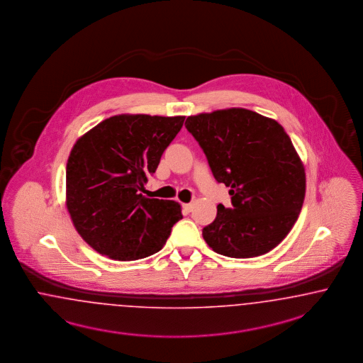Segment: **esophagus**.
Segmentation results:
<instances>
[{
	"mask_svg": "<svg viewBox=\"0 0 363 363\" xmlns=\"http://www.w3.org/2000/svg\"><path fill=\"white\" fill-rule=\"evenodd\" d=\"M182 208L185 212H190L191 211V203H182Z\"/></svg>",
	"mask_w": 363,
	"mask_h": 363,
	"instance_id": "esophagus-1",
	"label": "esophagus"
}]
</instances>
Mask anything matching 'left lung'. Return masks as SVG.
I'll list each match as a JSON object with an SVG mask.
<instances>
[{"label":"left lung","mask_w":363,"mask_h":363,"mask_svg":"<svg viewBox=\"0 0 363 363\" xmlns=\"http://www.w3.org/2000/svg\"><path fill=\"white\" fill-rule=\"evenodd\" d=\"M186 130L203 148L213 177L230 188L231 206L218 205L203 236L230 258L259 257L278 246L301 212L305 172L276 120L231 108L189 116Z\"/></svg>","instance_id":"1"}]
</instances>
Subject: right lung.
Here are the masks:
<instances>
[{
	"instance_id": "right-lung-1",
	"label": "right lung",
	"mask_w": 363,
	"mask_h": 363,
	"mask_svg": "<svg viewBox=\"0 0 363 363\" xmlns=\"http://www.w3.org/2000/svg\"><path fill=\"white\" fill-rule=\"evenodd\" d=\"M184 116L118 115L77 140L66 166V205L89 246L115 261L158 252L182 218L181 205L147 199V177L184 125Z\"/></svg>"
}]
</instances>
